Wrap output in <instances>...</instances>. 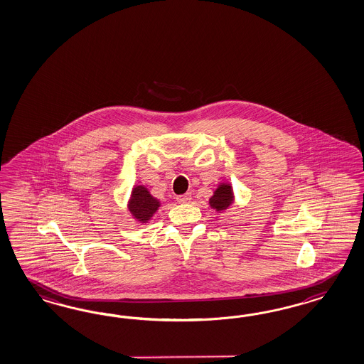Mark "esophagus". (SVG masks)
<instances>
[{"instance_id":"esophagus-1","label":"esophagus","mask_w":364,"mask_h":364,"mask_svg":"<svg viewBox=\"0 0 364 364\" xmlns=\"http://www.w3.org/2000/svg\"><path fill=\"white\" fill-rule=\"evenodd\" d=\"M192 200V195L191 193H186V195H180L177 196L176 201L180 204H184V203H189Z\"/></svg>"}]
</instances>
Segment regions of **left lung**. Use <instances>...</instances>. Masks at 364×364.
<instances>
[{"instance_id": "1", "label": "left lung", "mask_w": 364, "mask_h": 364, "mask_svg": "<svg viewBox=\"0 0 364 364\" xmlns=\"http://www.w3.org/2000/svg\"><path fill=\"white\" fill-rule=\"evenodd\" d=\"M210 207L216 212H225L228 208H231L235 203V193L231 183L223 181L218 184V188L213 191V195L210 196Z\"/></svg>"}]
</instances>
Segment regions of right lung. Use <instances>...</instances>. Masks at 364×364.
<instances>
[{
	"label": "right lung",
	"mask_w": 364,
	"mask_h": 364,
	"mask_svg": "<svg viewBox=\"0 0 364 364\" xmlns=\"http://www.w3.org/2000/svg\"><path fill=\"white\" fill-rule=\"evenodd\" d=\"M161 207V201L154 198L149 189L143 184L133 186L131 196L127 203V208L131 216L139 224H148L152 220L154 213Z\"/></svg>",
	"instance_id": "add662e5"
}]
</instances>
